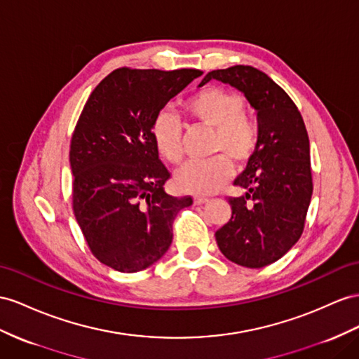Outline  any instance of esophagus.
Instances as JSON below:
<instances>
[{
  "label": "esophagus",
  "mask_w": 359,
  "mask_h": 359,
  "mask_svg": "<svg viewBox=\"0 0 359 359\" xmlns=\"http://www.w3.org/2000/svg\"><path fill=\"white\" fill-rule=\"evenodd\" d=\"M208 201H209V198L203 197V196H196L194 197V203L196 205H205V203H208Z\"/></svg>",
  "instance_id": "34e87169"
}]
</instances>
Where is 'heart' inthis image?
Returning <instances> with one entry per match:
<instances>
[{
  "label": "heart",
  "instance_id": "heart-1",
  "mask_svg": "<svg viewBox=\"0 0 359 359\" xmlns=\"http://www.w3.org/2000/svg\"><path fill=\"white\" fill-rule=\"evenodd\" d=\"M188 116L212 128L210 154L203 162H187L174 174L176 185L191 194L206 196L218 191L233 176V161L238 167L252 159L259 144V127L244 114L245 103L236 92L209 86L189 97L185 104ZM151 140L163 161L179 163L183 158L182 124L170 110L156 114L151 123Z\"/></svg>",
  "mask_w": 359,
  "mask_h": 359
}]
</instances>
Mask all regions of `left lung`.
<instances>
[{
  "label": "left lung",
  "mask_w": 359,
  "mask_h": 359,
  "mask_svg": "<svg viewBox=\"0 0 359 359\" xmlns=\"http://www.w3.org/2000/svg\"><path fill=\"white\" fill-rule=\"evenodd\" d=\"M212 79L244 92L259 123L258 149L233 182L247 192L227 198L232 218L215 238L229 261L262 269L280 259L305 229L314 187L308 132L291 97L265 72L235 65L208 72L198 86Z\"/></svg>",
  "instance_id": "obj_1"
}]
</instances>
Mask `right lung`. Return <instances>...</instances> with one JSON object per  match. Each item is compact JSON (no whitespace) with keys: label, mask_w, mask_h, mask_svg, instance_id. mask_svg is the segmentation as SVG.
<instances>
[{"label":"right lung","mask_w":359,"mask_h":359,"mask_svg":"<svg viewBox=\"0 0 359 359\" xmlns=\"http://www.w3.org/2000/svg\"><path fill=\"white\" fill-rule=\"evenodd\" d=\"M201 76L123 67L90 92L71 137L72 210L90 253L107 267L135 273L161 259L172 222L192 197L163 191L171 172L151 140L156 114Z\"/></svg>","instance_id":"obj_1"}]
</instances>
